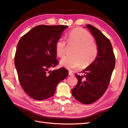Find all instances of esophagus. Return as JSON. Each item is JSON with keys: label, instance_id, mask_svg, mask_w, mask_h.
<instances>
[{"label": "esophagus", "instance_id": "obj_1", "mask_svg": "<svg viewBox=\"0 0 128 128\" xmlns=\"http://www.w3.org/2000/svg\"><path fill=\"white\" fill-rule=\"evenodd\" d=\"M68 74H69V75H70V76H73L74 75V74L72 73V71H69Z\"/></svg>", "mask_w": 128, "mask_h": 128}]
</instances>
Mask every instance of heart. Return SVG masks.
Segmentation results:
<instances>
[{"label": "heart", "mask_w": 128, "mask_h": 128, "mask_svg": "<svg viewBox=\"0 0 128 128\" xmlns=\"http://www.w3.org/2000/svg\"><path fill=\"white\" fill-rule=\"evenodd\" d=\"M68 41L76 46L74 49L73 56H64L60 61V64L66 68L74 70L89 66L96 58L98 54L97 46L93 42L90 33L83 28L74 29L68 34ZM56 52L58 57H62L66 52V42L60 38L56 42Z\"/></svg>", "instance_id": "b5f03b06"}]
</instances>
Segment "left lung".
I'll list each match as a JSON object with an SVG mask.
<instances>
[{"instance_id": "obj_1", "label": "left lung", "mask_w": 128, "mask_h": 128, "mask_svg": "<svg viewBox=\"0 0 128 128\" xmlns=\"http://www.w3.org/2000/svg\"><path fill=\"white\" fill-rule=\"evenodd\" d=\"M85 28V27H84ZM94 38L98 54L94 60L78 75V84L72 89L73 97L83 104H91L102 97L108 86L115 66V58L110 41L91 24H86Z\"/></svg>"}]
</instances>
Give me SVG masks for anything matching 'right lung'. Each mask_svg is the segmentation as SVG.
I'll return each instance as SVG.
<instances>
[{
  "mask_svg": "<svg viewBox=\"0 0 128 128\" xmlns=\"http://www.w3.org/2000/svg\"><path fill=\"white\" fill-rule=\"evenodd\" d=\"M68 26L39 25L19 40L14 57L20 84L31 98L42 100L54 94L56 87L68 75L64 68L49 70L58 64L55 45Z\"/></svg>",
  "mask_w": 128,
  "mask_h": 128,
  "instance_id": "1",
  "label": "right lung"
}]
</instances>
